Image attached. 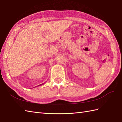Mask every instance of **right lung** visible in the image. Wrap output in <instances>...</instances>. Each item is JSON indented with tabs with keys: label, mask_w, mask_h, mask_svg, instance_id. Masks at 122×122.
<instances>
[{
	"label": "right lung",
	"mask_w": 122,
	"mask_h": 122,
	"mask_svg": "<svg viewBox=\"0 0 122 122\" xmlns=\"http://www.w3.org/2000/svg\"><path fill=\"white\" fill-rule=\"evenodd\" d=\"M43 85V84H40V85H39V86H40V85Z\"/></svg>",
	"instance_id": "right-lung-1"
}]
</instances>
